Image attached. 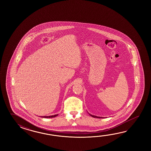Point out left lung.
I'll list each match as a JSON object with an SVG mask.
<instances>
[{
    "mask_svg": "<svg viewBox=\"0 0 151 151\" xmlns=\"http://www.w3.org/2000/svg\"><path fill=\"white\" fill-rule=\"evenodd\" d=\"M89 114H90V116H92L93 118H103L102 117H100V116H93V115H92V114H90L89 113H88Z\"/></svg>",
    "mask_w": 151,
    "mask_h": 151,
    "instance_id": "8db88e82",
    "label": "left lung"
}]
</instances>
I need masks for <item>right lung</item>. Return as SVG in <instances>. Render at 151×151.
Instances as JSON below:
<instances>
[{
    "instance_id": "add662e5",
    "label": "right lung",
    "mask_w": 151,
    "mask_h": 151,
    "mask_svg": "<svg viewBox=\"0 0 151 151\" xmlns=\"http://www.w3.org/2000/svg\"><path fill=\"white\" fill-rule=\"evenodd\" d=\"M57 116H58V114H55V115L51 116H41V117L42 118H54V117H55Z\"/></svg>"
}]
</instances>
